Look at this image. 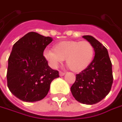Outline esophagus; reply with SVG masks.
<instances>
[{"mask_svg":"<svg viewBox=\"0 0 122 122\" xmlns=\"http://www.w3.org/2000/svg\"><path fill=\"white\" fill-rule=\"evenodd\" d=\"M65 75V72H63V71H59V76H63Z\"/></svg>","mask_w":122,"mask_h":122,"instance_id":"34e87169","label":"esophagus"}]
</instances>
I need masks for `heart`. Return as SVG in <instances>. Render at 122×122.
<instances>
[{
    "mask_svg": "<svg viewBox=\"0 0 122 122\" xmlns=\"http://www.w3.org/2000/svg\"><path fill=\"white\" fill-rule=\"evenodd\" d=\"M94 54V48L88 41H63L56 44L53 51L46 50L43 56L53 68L66 59L67 66L71 71L80 72L91 64Z\"/></svg>",
    "mask_w": 122,
    "mask_h": 122,
    "instance_id": "obj_1",
    "label": "heart"
}]
</instances>
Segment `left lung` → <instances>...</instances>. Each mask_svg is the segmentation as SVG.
<instances>
[{
  "label": "left lung",
  "mask_w": 122,
  "mask_h": 122,
  "mask_svg": "<svg viewBox=\"0 0 122 122\" xmlns=\"http://www.w3.org/2000/svg\"><path fill=\"white\" fill-rule=\"evenodd\" d=\"M93 46L95 56L89 66L76 76L71 92L78 102L85 104L99 102L110 92L113 77L107 49L91 35L82 36Z\"/></svg>",
  "instance_id": "1"
}]
</instances>
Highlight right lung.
I'll return each instance as SVG.
<instances>
[{
  "label": "right lung",
  "mask_w": 122,
  "mask_h": 122,
  "mask_svg": "<svg viewBox=\"0 0 122 122\" xmlns=\"http://www.w3.org/2000/svg\"><path fill=\"white\" fill-rule=\"evenodd\" d=\"M52 41L51 37L30 32L13 46L7 79L9 89L16 98L28 102L41 100L48 94L51 82L59 77L43 56Z\"/></svg>",
  "instance_id": "add662e5"
}]
</instances>
